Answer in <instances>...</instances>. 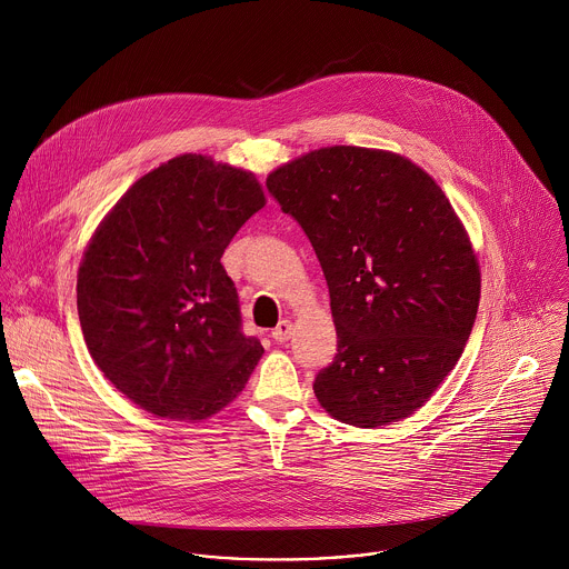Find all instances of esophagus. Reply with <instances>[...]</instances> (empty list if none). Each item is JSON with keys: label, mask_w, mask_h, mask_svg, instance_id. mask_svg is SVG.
<instances>
[{"label": "esophagus", "mask_w": 569, "mask_h": 569, "mask_svg": "<svg viewBox=\"0 0 569 569\" xmlns=\"http://www.w3.org/2000/svg\"><path fill=\"white\" fill-rule=\"evenodd\" d=\"M292 338V321L290 319H281L277 327L272 329V340L274 342H288Z\"/></svg>", "instance_id": "esophagus-1"}]
</instances>
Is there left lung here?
<instances>
[{
  "label": "left lung",
  "mask_w": 569,
  "mask_h": 569,
  "mask_svg": "<svg viewBox=\"0 0 569 569\" xmlns=\"http://www.w3.org/2000/svg\"><path fill=\"white\" fill-rule=\"evenodd\" d=\"M327 277L336 360L315 378L333 419L412 417L455 369L479 306L472 242L441 187L391 150L327 146L268 176Z\"/></svg>",
  "instance_id": "8db88e82"
}]
</instances>
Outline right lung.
<instances>
[{"instance_id":"right-lung-1","label":"right lung","mask_w":569,"mask_h":569,"mask_svg":"<svg viewBox=\"0 0 569 569\" xmlns=\"http://www.w3.org/2000/svg\"><path fill=\"white\" fill-rule=\"evenodd\" d=\"M263 207L252 171L187 152L139 178L92 233L76 283L80 329L141 410L196 423L246 389L263 347L240 331L220 257Z\"/></svg>"}]
</instances>
